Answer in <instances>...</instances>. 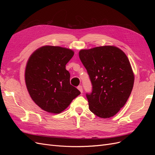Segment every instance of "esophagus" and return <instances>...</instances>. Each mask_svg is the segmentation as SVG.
I'll return each mask as SVG.
<instances>
[{
    "label": "esophagus",
    "instance_id": "1",
    "mask_svg": "<svg viewBox=\"0 0 155 155\" xmlns=\"http://www.w3.org/2000/svg\"><path fill=\"white\" fill-rule=\"evenodd\" d=\"M78 90L80 91L81 93L83 92V87L81 86V85H79L78 87Z\"/></svg>",
    "mask_w": 155,
    "mask_h": 155
}]
</instances>
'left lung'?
<instances>
[{"label":"left lung","mask_w":155,"mask_h":155,"mask_svg":"<svg viewBox=\"0 0 155 155\" xmlns=\"http://www.w3.org/2000/svg\"><path fill=\"white\" fill-rule=\"evenodd\" d=\"M79 55L92 84V92L86 94L89 109L102 118L112 117L125 105L133 88L127 57L112 46L81 50Z\"/></svg>","instance_id":"left-lung-1"}]
</instances>
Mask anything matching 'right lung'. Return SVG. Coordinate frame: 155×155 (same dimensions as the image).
<instances>
[{"label":"right lung","mask_w":155,"mask_h":155,"mask_svg":"<svg viewBox=\"0 0 155 155\" xmlns=\"http://www.w3.org/2000/svg\"><path fill=\"white\" fill-rule=\"evenodd\" d=\"M73 55L70 49L45 46L29 58L25 70L26 87L31 99L43 110L60 113L81 94L70 85V73L65 68Z\"/></svg>","instance_id":"right-lung-1"}]
</instances>
